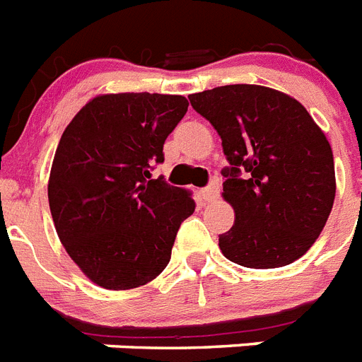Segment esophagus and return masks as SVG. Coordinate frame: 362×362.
Returning a JSON list of instances; mask_svg holds the SVG:
<instances>
[{
  "mask_svg": "<svg viewBox=\"0 0 362 362\" xmlns=\"http://www.w3.org/2000/svg\"><path fill=\"white\" fill-rule=\"evenodd\" d=\"M218 191H221V187H218L217 182H211L208 187H204V189L200 191V197H202L204 202H214V200H217Z\"/></svg>",
  "mask_w": 362,
  "mask_h": 362,
  "instance_id": "34e87169",
  "label": "esophagus"
}]
</instances>
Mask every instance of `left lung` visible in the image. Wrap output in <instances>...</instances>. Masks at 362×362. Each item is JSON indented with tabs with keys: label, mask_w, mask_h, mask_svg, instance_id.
Listing matches in <instances>:
<instances>
[{
	"label": "left lung",
	"mask_w": 362,
	"mask_h": 362,
	"mask_svg": "<svg viewBox=\"0 0 362 362\" xmlns=\"http://www.w3.org/2000/svg\"><path fill=\"white\" fill-rule=\"evenodd\" d=\"M189 101L214 124L232 165L223 199L235 221L218 238L224 257L248 269H278L302 257L335 200L326 134L302 103L274 88L230 84L191 93Z\"/></svg>",
	"instance_id": "8db88e82"
}]
</instances>
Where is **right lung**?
<instances>
[{
	"mask_svg": "<svg viewBox=\"0 0 362 362\" xmlns=\"http://www.w3.org/2000/svg\"><path fill=\"white\" fill-rule=\"evenodd\" d=\"M187 106L182 95L101 93L64 130L47 182L51 217L73 263L103 289H136L162 274L195 211L191 191L151 180Z\"/></svg>",
	"mask_w": 362,
	"mask_h": 362,
	"instance_id": "right-lung-1",
	"label": "right lung"
}]
</instances>
